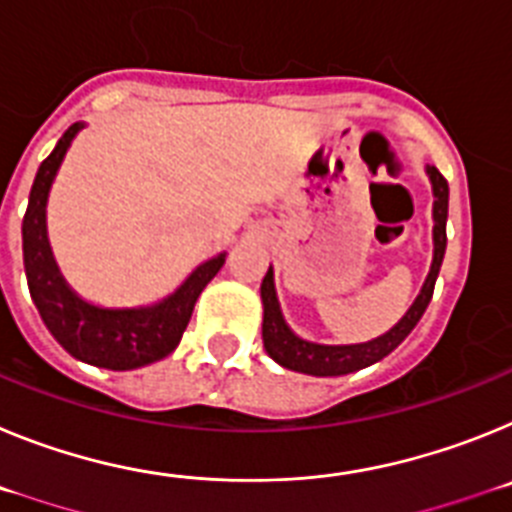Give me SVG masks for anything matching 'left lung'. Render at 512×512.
Instances as JSON below:
<instances>
[{
	"instance_id": "obj_1",
	"label": "left lung",
	"mask_w": 512,
	"mask_h": 512,
	"mask_svg": "<svg viewBox=\"0 0 512 512\" xmlns=\"http://www.w3.org/2000/svg\"><path fill=\"white\" fill-rule=\"evenodd\" d=\"M428 176L433 184V264L428 277H425L420 295L405 312V318L387 330L384 336L374 338L366 343H351V346H323V343H312L305 338L295 336L292 328L284 323L282 310H279L277 289H274V271H266L264 282H261V302H264V323H261V333H264V348L271 359L282 364L284 369L292 372L312 374V377H341V374L359 372L364 366H372L382 361L384 356L392 354L405 338L410 336V330L418 325L423 318L425 307L433 297V287H436L438 271H441L443 253H446V217H449V182L443 179L441 171L436 166H428Z\"/></svg>"
}]
</instances>
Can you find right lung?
<instances>
[{
  "mask_svg": "<svg viewBox=\"0 0 512 512\" xmlns=\"http://www.w3.org/2000/svg\"><path fill=\"white\" fill-rule=\"evenodd\" d=\"M81 128H84L81 122H74L35 174L27 212L22 217V256H25L27 287L45 328L51 330L53 338L74 359L112 369V372H125V369H138V366L164 359L179 346L192 318L194 302L225 264V253L197 266L187 282L158 305L107 310V307L81 300L74 289L63 282L61 271L53 261L48 233H45L48 192L71 140Z\"/></svg>",
  "mask_w": 512,
  "mask_h": 512,
  "instance_id": "add662e5",
  "label": "right lung"
}]
</instances>
